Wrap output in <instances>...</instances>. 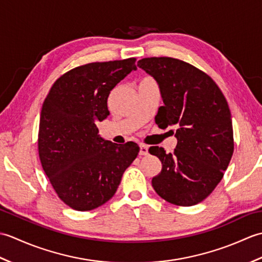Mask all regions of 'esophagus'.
Wrapping results in <instances>:
<instances>
[{
    "label": "esophagus",
    "mask_w": 262,
    "mask_h": 262,
    "mask_svg": "<svg viewBox=\"0 0 262 262\" xmlns=\"http://www.w3.org/2000/svg\"><path fill=\"white\" fill-rule=\"evenodd\" d=\"M140 154L141 155H147L148 154V147L144 144H140Z\"/></svg>",
    "instance_id": "esophagus-1"
}]
</instances>
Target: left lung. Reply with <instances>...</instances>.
I'll use <instances>...</instances> for the list:
<instances>
[{
    "label": "left lung",
    "instance_id": "8db88e82",
    "mask_svg": "<svg viewBox=\"0 0 262 262\" xmlns=\"http://www.w3.org/2000/svg\"><path fill=\"white\" fill-rule=\"evenodd\" d=\"M137 66L159 84L164 104L157 124L177 127L173 153L159 146L148 149L162 163L152 186L171 204L196 205L219 185L234 151L229 104L210 76L183 60L148 57Z\"/></svg>",
    "mask_w": 262,
    "mask_h": 262
}]
</instances>
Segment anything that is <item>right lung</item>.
Masks as SVG:
<instances>
[{
	"mask_svg": "<svg viewBox=\"0 0 262 262\" xmlns=\"http://www.w3.org/2000/svg\"><path fill=\"white\" fill-rule=\"evenodd\" d=\"M135 62L127 58L75 68L56 80L43 101L39 158L57 196L75 210L107 203L140 152L134 142L117 145L103 140L97 127L109 116L110 91L136 70Z\"/></svg>",
	"mask_w": 262,
	"mask_h": 262,
	"instance_id": "obj_1",
	"label": "right lung"
}]
</instances>
